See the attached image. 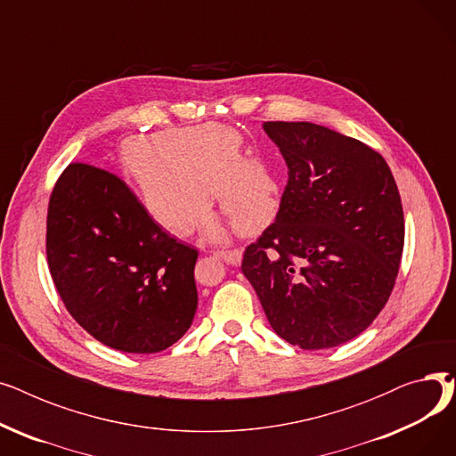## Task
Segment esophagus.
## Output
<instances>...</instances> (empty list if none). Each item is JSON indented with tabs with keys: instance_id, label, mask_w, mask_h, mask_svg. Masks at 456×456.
Returning a JSON list of instances; mask_svg holds the SVG:
<instances>
[{
	"instance_id": "34e87169",
	"label": "esophagus",
	"mask_w": 456,
	"mask_h": 456,
	"mask_svg": "<svg viewBox=\"0 0 456 456\" xmlns=\"http://www.w3.org/2000/svg\"><path fill=\"white\" fill-rule=\"evenodd\" d=\"M216 256L222 258L224 262H227V265H231V266H240V262H242V251L240 249L218 251V253H216Z\"/></svg>"
}]
</instances>
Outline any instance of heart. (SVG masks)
<instances>
[{
    "mask_svg": "<svg viewBox=\"0 0 456 456\" xmlns=\"http://www.w3.org/2000/svg\"><path fill=\"white\" fill-rule=\"evenodd\" d=\"M118 160L143 212L167 232L186 234L194 227L210 242H224L225 231L208 212L214 191L242 236L258 234L277 210L279 186L268 164L244 159L240 134L220 124L129 136Z\"/></svg>",
    "mask_w": 456,
    "mask_h": 456,
    "instance_id": "heart-1",
    "label": "heart"
}]
</instances>
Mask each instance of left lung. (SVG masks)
I'll use <instances>...</instances> for the list:
<instances>
[{
	"label": "left lung",
	"instance_id": "8db88e82",
	"mask_svg": "<svg viewBox=\"0 0 456 456\" xmlns=\"http://www.w3.org/2000/svg\"><path fill=\"white\" fill-rule=\"evenodd\" d=\"M47 265L68 313L102 344L159 353L198 308V251L155 225L129 186L69 164L47 208Z\"/></svg>",
	"mask_w": 456,
	"mask_h": 456
}]
</instances>
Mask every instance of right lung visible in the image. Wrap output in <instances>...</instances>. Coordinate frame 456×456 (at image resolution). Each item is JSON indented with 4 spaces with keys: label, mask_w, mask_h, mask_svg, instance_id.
I'll use <instances>...</instances> for the list:
<instances>
[{
    "label": "right lung",
    "mask_w": 456,
    "mask_h": 456,
    "mask_svg": "<svg viewBox=\"0 0 456 456\" xmlns=\"http://www.w3.org/2000/svg\"><path fill=\"white\" fill-rule=\"evenodd\" d=\"M262 129L289 166V184L242 273L282 340L337 347L364 332L392 294L404 242L397 184L361 140L310 122Z\"/></svg>",
    "instance_id": "obj_1"
}]
</instances>
